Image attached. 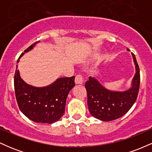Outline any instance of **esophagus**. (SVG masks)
Returning a JSON list of instances; mask_svg holds the SVG:
<instances>
[{
	"label": "esophagus",
	"mask_w": 152,
	"mask_h": 152,
	"mask_svg": "<svg viewBox=\"0 0 152 152\" xmlns=\"http://www.w3.org/2000/svg\"><path fill=\"white\" fill-rule=\"evenodd\" d=\"M83 78L81 75H77L75 78V83L76 84H83Z\"/></svg>",
	"instance_id": "34e87169"
}]
</instances>
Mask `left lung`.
Segmentation results:
<instances>
[{
  "label": "left lung",
  "instance_id": "8db88e82",
  "mask_svg": "<svg viewBox=\"0 0 152 152\" xmlns=\"http://www.w3.org/2000/svg\"><path fill=\"white\" fill-rule=\"evenodd\" d=\"M127 50L129 51L128 48ZM132 55L136 71L129 88L123 91L109 90L92 77L85 83L88 110L94 118L103 121L117 119L126 114L135 103L140 84V72L135 56Z\"/></svg>",
  "mask_w": 152,
  "mask_h": 152
}]
</instances>
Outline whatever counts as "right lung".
I'll use <instances>...</instances> for the list:
<instances>
[{
  "label": "right lung",
  "instance_id": "1",
  "mask_svg": "<svg viewBox=\"0 0 152 152\" xmlns=\"http://www.w3.org/2000/svg\"><path fill=\"white\" fill-rule=\"evenodd\" d=\"M38 42L24 50L17 64L24 53L32 50ZM74 78L75 76L58 78L46 86H34L22 79L16 65L14 87L19 109L26 117L36 123L53 124L58 121L65 112L68 94L75 86Z\"/></svg>",
  "mask_w": 152,
  "mask_h": 152
}]
</instances>
